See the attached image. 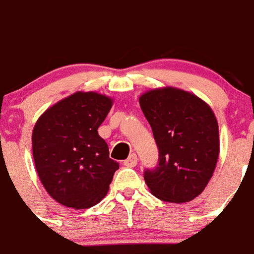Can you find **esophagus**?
<instances>
[{
  "instance_id": "34e87169",
  "label": "esophagus",
  "mask_w": 254,
  "mask_h": 254,
  "mask_svg": "<svg viewBox=\"0 0 254 254\" xmlns=\"http://www.w3.org/2000/svg\"><path fill=\"white\" fill-rule=\"evenodd\" d=\"M123 164H125L126 167H136V164H137V155L131 154L129 155V158L127 159V160H125Z\"/></svg>"
}]
</instances>
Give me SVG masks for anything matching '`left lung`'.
<instances>
[{
    "mask_svg": "<svg viewBox=\"0 0 254 254\" xmlns=\"http://www.w3.org/2000/svg\"><path fill=\"white\" fill-rule=\"evenodd\" d=\"M159 149V164L143 178L161 201L183 203L202 193L219 158V126L207 103L176 89H154L140 96Z\"/></svg>",
    "mask_w": 254,
    "mask_h": 254,
    "instance_id": "1",
    "label": "left lung"
}]
</instances>
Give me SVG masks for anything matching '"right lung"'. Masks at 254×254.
<instances>
[{
  "label": "right lung",
  "instance_id": "right-lung-1",
  "mask_svg": "<svg viewBox=\"0 0 254 254\" xmlns=\"http://www.w3.org/2000/svg\"><path fill=\"white\" fill-rule=\"evenodd\" d=\"M113 100L77 91L48 108L33 129V158L52 198L76 210L89 208L108 193L120 164L98 133Z\"/></svg>",
  "mask_w": 254,
  "mask_h": 254
}]
</instances>
